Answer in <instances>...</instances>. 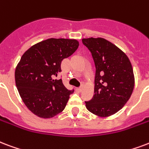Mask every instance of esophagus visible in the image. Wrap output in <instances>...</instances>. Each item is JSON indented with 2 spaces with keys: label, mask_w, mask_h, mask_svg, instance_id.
I'll use <instances>...</instances> for the list:
<instances>
[{
  "label": "esophagus",
  "mask_w": 149,
  "mask_h": 149,
  "mask_svg": "<svg viewBox=\"0 0 149 149\" xmlns=\"http://www.w3.org/2000/svg\"><path fill=\"white\" fill-rule=\"evenodd\" d=\"M83 88H84V86H83V85H81V86H80L79 87H77V91H78V92H81V91H82Z\"/></svg>",
  "instance_id": "esophagus-1"
}]
</instances>
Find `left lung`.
<instances>
[{
  "label": "left lung",
  "instance_id": "obj_1",
  "mask_svg": "<svg viewBox=\"0 0 149 149\" xmlns=\"http://www.w3.org/2000/svg\"><path fill=\"white\" fill-rule=\"evenodd\" d=\"M95 62V91L92 99L85 102L91 112L107 117L120 111L127 102L134 87V76L124 52L101 37L82 40Z\"/></svg>",
  "mask_w": 149,
  "mask_h": 149
}]
</instances>
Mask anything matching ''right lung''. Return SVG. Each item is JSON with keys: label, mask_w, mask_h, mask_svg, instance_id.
<instances>
[{"label": "right lung", "mask_w": 149, "mask_h": 149, "mask_svg": "<svg viewBox=\"0 0 149 149\" xmlns=\"http://www.w3.org/2000/svg\"><path fill=\"white\" fill-rule=\"evenodd\" d=\"M79 47L74 39L50 38L29 47L18 63L15 84L24 104L33 114L49 119L64 110L70 95L62 79H53L62 71L61 63Z\"/></svg>", "instance_id": "1"}]
</instances>
